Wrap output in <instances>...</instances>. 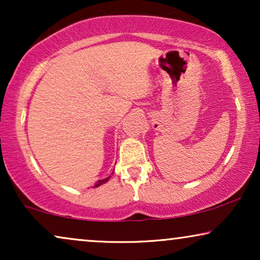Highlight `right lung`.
Here are the masks:
<instances>
[{"label":"right lung","mask_w":260,"mask_h":260,"mask_svg":"<svg viewBox=\"0 0 260 260\" xmlns=\"http://www.w3.org/2000/svg\"><path fill=\"white\" fill-rule=\"evenodd\" d=\"M109 179H110V176H109V177H106V179H104V180H99L98 182L94 184V188H95V187L102 186V184H104V183H106V182H108V181H109Z\"/></svg>","instance_id":"add662e5"}]
</instances>
